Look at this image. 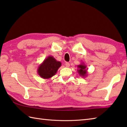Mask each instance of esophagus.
Returning <instances> with one entry per match:
<instances>
[{
	"label": "esophagus",
	"mask_w": 127,
	"mask_h": 127,
	"mask_svg": "<svg viewBox=\"0 0 127 127\" xmlns=\"http://www.w3.org/2000/svg\"><path fill=\"white\" fill-rule=\"evenodd\" d=\"M65 65L66 67H67V68H68V67L70 66V64L68 63V62H66L65 64Z\"/></svg>",
	"instance_id": "1"
}]
</instances>
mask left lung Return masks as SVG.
<instances>
[{"label": "left lung", "mask_w": 127, "mask_h": 127, "mask_svg": "<svg viewBox=\"0 0 127 127\" xmlns=\"http://www.w3.org/2000/svg\"><path fill=\"white\" fill-rule=\"evenodd\" d=\"M87 66H86L84 63H82L80 64V65H77V71L78 72V74H79L80 76L85 77L86 76H87V68H86Z\"/></svg>", "instance_id": "8db88e82"}]
</instances>
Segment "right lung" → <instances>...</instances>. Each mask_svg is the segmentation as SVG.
Masks as SVG:
<instances>
[{
	"mask_svg": "<svg viewBox=\"0 0 127 127\" xmlns=\"http://www.w3.org/2000/svg\"><path fill=\"white\" fill-rule=\"evenodd\" d=\"M61 65V62L57 61L53 56H49L39 65L37 74L42 79H49L55 75Z\"/></svg>",
	"mask_w": 127,
	"mask_h": 127,
	"instance_id": "right-lung-1",
	"label": "right lung"
}]
</instances>
